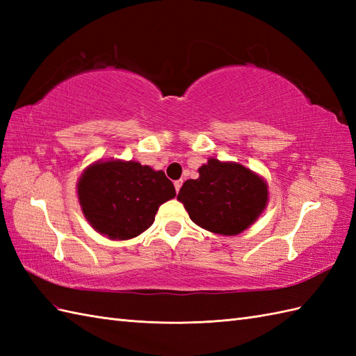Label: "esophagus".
I'll list each match as a JSON object with an SVG mask.
<instances>
[{
  "mask_svg": "<svg viewBox=\"0 0 356 356\" xmlns=\"http://www.w3.org/2000/svg\"><path fill=\"white\" fill-rule=\"evenodd\" d=\"M182 184H184V180H176V182H174V188H176L177 193L180 191V186H182Z\"/></svg>",
  "mask_w": 356,
  "mask_h": 356,
  "instance_id": "34e87169",
  "label": "esophagus"
}]
</instances>
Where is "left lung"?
Returning <instances> with one entry per match:
<instances>
[{"mask_svg":"<svg viewBox=\"0 0 356 356\" xmlns=\"http://www.w3.org/2000/svg\"><path fill=\"white\" fill-rule=\"evenodd\" d=\"M197 179L186 180L177 200L191 220L209 232L238 236L252 226L269 202L268 184L260 174L237 162L209 157Z\"/></svg>","mask_w":356,"mask_h":356,"instance_id":"obj_1","label":"left lung"}]
</instances>
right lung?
<instances>
[{"label":"right lung","mask_w":356,"mask_h":356,"mask_svg":"<svg viewBox=\"0 0 356 356\" xmlns=\"http://www.w3.org/2000/svg\"><path fill=\"white\" fill-rule=\"evenodd\" d=\"M76 193L90 226L110 240L140 236L153 225L159 207L176 197L162 170L122 159L90 163L81 174Z\"/></svg>","instance_id":"add662e5"}]
</instances>
